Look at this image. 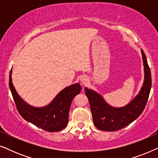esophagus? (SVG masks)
Returning <instances> with one entry per match:
<instances>
[{"instance_id":"1","label":"esophagus","mask_w":158,"mask_h":158,"mask_svg":"<svg viewBox=\"0 0 158 158\" xmlns=\"http://www.w3.org/2000/svg\"><path fill=\"white\" fill-rule=\"evenodd\" d=\"M80 81H81L83 85H85L86 84L88 83V82L89 81V80H88L87 76H85V75H83V76H81V78H80Z\"/></svg>"}]
</instances>
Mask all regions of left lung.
Returning <instances> with one entry per match:
<instances>
[{
	"mask_svg": "<svg viewBox=\"0 0 158 158\" xmlns=\"http://www.w3.org/2000/svg\"><path fill=\"white\" fill-rule=\"evenodd\" d=\"M141 52L144 70L143 85L137 96L125 106L122 108L111 106L98 93L85 88L94 124L100 130L114 131L124 128L139 117L144 111L152 86V78L145 54L142 49Z\"/></svg>",
	"mask_w": 158,
	"mask_h": 158,
	"instance_id": "1",
	"label": "left lung"
}]
</instances>
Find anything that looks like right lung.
Wrapping results in <instances>:
<instances>
[{
  "instance_id": "1",
  "label": "right lung",
  "mask_w": 158,
  "mask_h": 158,
  "mask_svg": "<svg viewBox=\"0 0 158 158\" xmlns=\"http://www.w3.org/2000/svg\"><path fill=\"white\" fill-rule=\"evenodd\" d=\"M9 75V87L17 110L20 115L36 127L49 132H55L65 128L68 122L69 111L74 97L82 89L79 83L73 84L61 90L49 105L37 108L27 104L17 94Z\"/></svg>"
}]
</instances>
